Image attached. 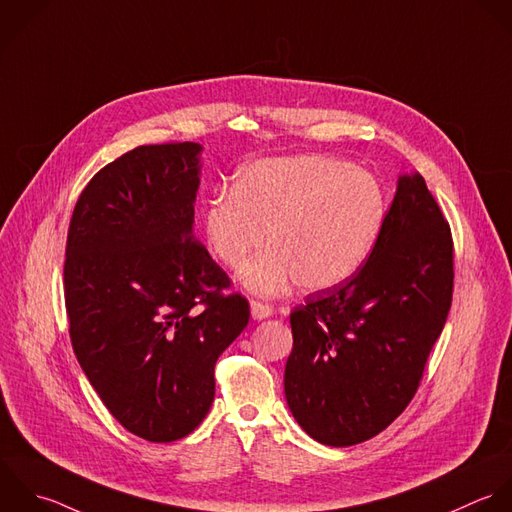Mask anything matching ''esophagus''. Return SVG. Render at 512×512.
Returning <instances> with one entry per match:
<instances>
[{"mask_svg": "<svg viewBox=\"0 0 512 512\" xmlns=\"http://www.w3.org/2000/svg\"><path fill=\"white\" fill-rule=\"evenodd\" d=\"M273 315V307L269 303H261V301H251V317L255 321H263L267 317Z\"/></svg>", "mask_w": 512, "mask_h": 512, "instance_id": "esophagus-1", "label": "esophagus"}]
</instances>
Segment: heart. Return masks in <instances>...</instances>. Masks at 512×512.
I'll return each mask as SVG.
<instances>
[{"mask_svg":"<svg viewBox=\"0 0 512 512\" xmlns=\"http://www.w3.org/2000/svg\"><path fill=\"white\" fill-rule=\"evenodd\" d=\"M387 215L381 183L327 155L271 157L243 167L233 189L207 203L203 227L213 255L241 269L269 231L273 245L241 273L245 289L279 295L293 281L329 291L373 255Z\"/></svg>","mask_w":512,"mask_h":512,"instance_id":"1","label":"heart"}]
</instances>
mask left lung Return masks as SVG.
Here are the masks:
<instances>
[{"mask_svg":"<svg viewBox=\"0 0 512 512\" xmlns=\"http://www.w3.org/2000/svg\"><path fill=\"white\" fill-rule=\"evenodd\" d=\"M453 277L449 223L425 179L401 175L363 269L291 313L285 397L311 439L351 447L407 409L445 327Z\"/></svg>","mask_w":512,"mask_h":512,"instance_id":"1","label":"left lung"}]
</instances>
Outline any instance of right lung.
<instances>
[{
	"label": "right lung",
	"mask_w": 512,
	"mask_h": 512,
	"mask_svg": "<svg viewBox=\"0 0 512 512\" xmlns=\"http://www.w3.org/2000/svg\"><path fill=\"white\" fill-rule=\"evenodd\" d=\"M203 147L141 145L93 175L67 231L63 285L75 357L107 411L149 443L195 431L215 363L249 303L193 235Z\"/></svg>",
	"instance_id": "1"
}]
</instances>
